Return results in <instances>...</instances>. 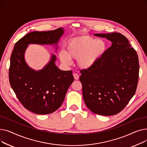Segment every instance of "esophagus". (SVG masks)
Returning a JSON list of instances; mask_svg holds the SVG:
<instances>
[{
  "instance_id": "34e87169",
  "label": "esophagus",
  "mask_w": 147,
  "mask_h": 147,
  "mask_svg": "<svg viewBox=\"0 0 147 147\" xmlns=\"http://www.w3.org/2000/svg\"><path fill=\"white\" fill-rule=\"evenodd\" d=\"M73 76H74V79H75L76 80H78V79H79V76L78 74L74 73V74H73Z\"/></svg>"
}]
</instances>
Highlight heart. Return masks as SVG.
Here are the masks:
<instances>
[{
	"label": "heart",
	"mask_w": 147,
	"mask_h": 147,
	"mask_svg": "<svg viewBox=\"0 0 147 147\" xmlns=\"http://www.w3.org/2000/svg\"><path fill=\"white\" fill-rule=\"evenodd\" d=\"M107 48V43L102 39L88 36L76 37L67 42L65 52H59V57L64 64H71L70 59H77L81 68L88 69L101 58Z\"/></svg>",
	"instance_id": "obj_1"
}]
</instances>
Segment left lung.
I'll list each match as a JSON object with an SVG mask.
<instances>
[{"label":"left lung","mask_w":147,"mask_h":147,"mask_svg":"<svg viewBox=\"0 0 147 147\" xmlns=\"http://www.w3.org/2000/svg\"><path fill=\"white\" fill-rule=\"evenodd\" d=\"M112 42L96 64L80 70L84 101L96 114L109 116L121 111L135 95L139 79L138 54L119 33L94 34Z\"/></svg>","instance_id":"left-lung-1"}]
</instances>
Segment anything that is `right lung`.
<instances>
[{"label": "right lung", "instance_id": "right-lung-1", "mask_svg": "<svg viewBox=\"0 0 147 147\" xmlns=\"http://www.w3.org/2000/svg\"><path fill=\"white\" fill-rule=\"evenodd\" d=\"M63 33L62 28L31 32L20 38L12 51L9 69L10 84L21 104L35 114H48L58 110L74 77L72 71H61L55 66V55L43 69L33 70L26 63L24 52L30 43L57 44Z\"/></svg>", "mask_w": 147, "mask_h": 147}]
</instances>
